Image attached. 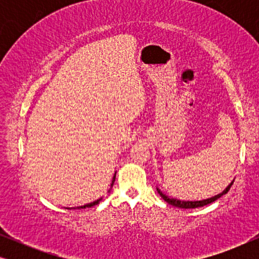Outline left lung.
Returning a JSON list of instances; mask_svg holds the SVG:
<instances>
[{
	"mask_svg": "<svg viewBox=\"0 0 259 259\" xmlns=\"http://www.w3.org/2000/svg\"><path fill=\"white\" fill-rule=\"evenodd\" d=\"M232 184H233V182H232L231 184H230V185H229L228 187H226V189H225L224 191H223L222 193L217 194V196L208 198V199H204V200H196V201H185V200L176 199V198H169V197L166 196V194L162 193L161 191L159 190V189H157V191H158V193L160 194V197L162 198V199H164L165 201H167L168 204H171L172 206L180 207V208H196V207L205 206V205L211 204V203H213V201H215L217 199H219V198H221L222 196H224V194H226V193L229 192V190L231 189Z\"/></svg>",
	"mask_w": 259,
	"mask_h": 259,
	"instance_id": "left-lung-1",
	"label": "left lung"
}]
</instances>
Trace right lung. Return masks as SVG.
<instances>
[{
  "label": "right lung",
  "instance_id": "add662e5",
  "mask_svg": "<svg viewBox=\"0 0 259 259\" xmlns=\"http://www.w3.org/2000/svg\"><path fill=\"white\" fill-rule=\"evenodd\" d=\"M115 175H116V172L114 173V177H113V179H112L111 187L113 186V184H114V182H115ZM108 192H109V191H108ZM101 200H102V197H101V198H99V199H97L95 201H93V203H90V204L83 205V206H79V207H66V208H68V210H72V208H86V207H92V206H94V205H98L99 203H100Z\"/></svg>",
  "mask_w": 259,
  "mask_h": 259
}]
</instances>
